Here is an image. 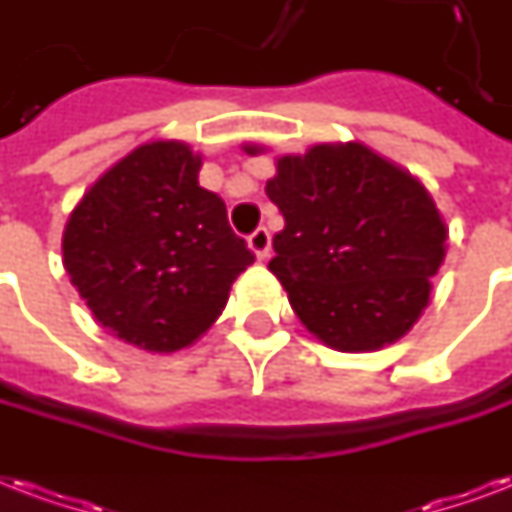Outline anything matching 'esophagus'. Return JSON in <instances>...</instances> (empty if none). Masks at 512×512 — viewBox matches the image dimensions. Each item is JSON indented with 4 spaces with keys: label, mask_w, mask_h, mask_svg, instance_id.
Here are the masks:
<instances>
[{
    "label": "esophagus",
    "mask_w": 512,
    "mask_h": 512,
    "mask_svg": "<svg viewBox=\"0 0 512 512\" xmlns=\"http://www.w3.org/2000/svg\"><path fill=\"white\" fill-rule=\"evenodd\" d=\"M247 244L249 249L255 252L257 260H265V257L271 255V233H268L265 228H257L255 233L247 239Z\"/></svg>",
    "instance_id": "esophagus-1"
}]
</instances>
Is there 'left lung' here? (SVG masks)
I'll return each instance as SVG.
<instances>
[{
  "label": "left lung",
  "instance_id": "obj_1",
  "mask_svg": "<svg viewBox=\"0 0 512 512\" xmlns=\"http://www.w3.org/2000/svg\"><path fill=\"white\" fill-rule=\"evenodd\" d=\"M265 193L284 217L268 268L308 333L330 349L376 351L419 322L448 228L411 171L360 142L314 144L276 158Z\"/></svg>",
  "mask_w": 512,
  "mask_h": 512
}]
</instances>
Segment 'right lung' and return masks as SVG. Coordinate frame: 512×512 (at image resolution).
<instances>
[{
  "instance_id": "right-lung-1",
  "label": "right lung",
  "mask_w": 512,
  "mask_h": 512,
  "mask_svg": "<svg viewBox=\"0 0 512 512\" xmlns=\"http://www.w3.org/2000/svg\"><path fill=\"white\" fill-rule=\"evenodd\" d=\"M190 144H139L104 171L66 220L61 252L93 319L120 341L169 354L195 343L255 263L225 201L198 185Z\"/></svg>"
}]
</instances>
